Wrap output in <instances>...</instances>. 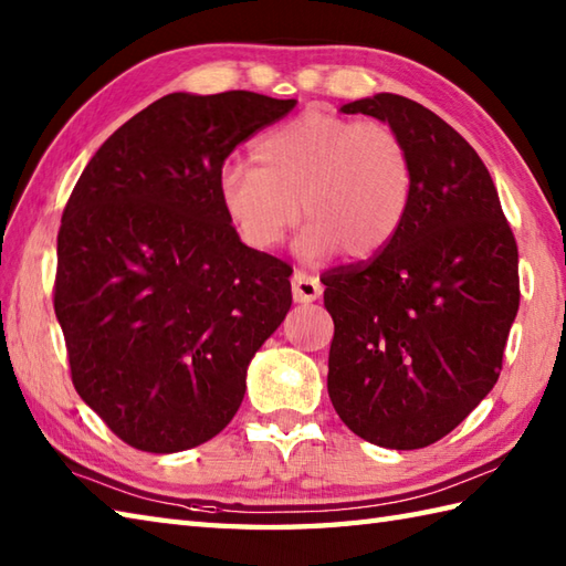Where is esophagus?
I'll return each instance as SVG.
<instances>
[{
  "label": "esophagus",
  "instance_id": "esophagus-1",
  "mask_svg": "<svg viewBox=\"0 0 566 566\" xmlns=\"http://www.w3.org/2000/svg\"><path fill=\"white\" fill-rule=\"evenodd\" d=\"M292 294H294V302L311 304V302H316V298L323 294V286L316 280V276H311L306 272H294V276H292Z\"/></svg>",
  "mask_w": 566,
  "mask_h": 566
}]
</instances>
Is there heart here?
I'll use <instances>...</instances> for the list:
<instances>
[{"label":"heart","mask_w":566,"mask_h":566,"mask_svg":"<svg viewBox=\"0 0 566 566\" xmlns=\"http://www.w3.org/2000/svg\"><path fill=\"white\" fill-rule=\"evenodd\" d=\"M255 167L226 163L216 195L240 243L270 252L298 221L296 252L365 262L387 250L411 216L416 165L406 140L381 122L306 109L262 136Z\"/></svg>","instance_id":"1"}]
</instances>
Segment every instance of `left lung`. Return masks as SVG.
Wrapping results in <instances>:
<instances>
[{
    "instance_id": "left-lung-1",
    "label": "left lung",
    "mask_w": 566,
    "mask_h": 566,
    "mask_svg": "<svg viewBox=\"0 0 566 566\" xmlns=\"http://www.w3.org/2000/svg\"><path fill=\"white\" fill-rule=\"evenodd\" d=\"M399 134L416 197L399 238L321 276L335 333L328 396L379 448L448 436L494 389L518 314V245L476 150L423 104L381 92L340 106Z\"/></svg>"
}]
</instances>
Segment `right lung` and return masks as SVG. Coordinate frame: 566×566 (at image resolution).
Returning <instances> with one entry per match:
<instances>
[{"instance_id": "1", "label": "right lung", "mask_w": 566, "mask_h": 566, "mask_svg": "<svg viewBox=\"0 0 566 566\" xmlns=\"http://www.w3.org/2000/svg\"><path fill=\"white\" fill-rule=\"evenodd\" d=\"M294 106L243 90L167 94L114 130L72 189L55 316L82 401L130 448L170 454L219 436L292 306V268L240 243L216 172Z\"/></svg>"}]
</instances>
